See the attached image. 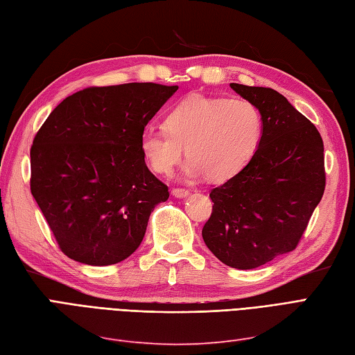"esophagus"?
Instances as JSON below:
<instances>
[{
    "instance_id": "obj_1",
    "label": "esophagus",
    "mask_w": 355,
    "mask_h": 355,
    "mask_svg": "<svg viewBox=\"0 0 355 355\" xmlns=\"http://www.w3.org/2000/svg\"><path fill=\"white\" fill-rule=\"evenodd\" d=\"M171 194L175 196L176 198H185V197L189 196V191H188V189H184V188H175V189H171Z\"/></svg>"
}]
</instances>
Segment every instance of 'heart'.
<instances>
[{
  "mask_svg": "<svg viewBox=\"0 0 355 355\" xmlns=\"http://www.w3.org/2000/svg\"><path fill=\"white\" fill-rule=\"evenodd\" d=\"M164 129H146L140 137V150L155 173L170 176L185 149V176L206 173L212 182H224L253 159L262 141L263 120L250 101L193 94L167 112Z\"/></svg>",
  "mask_w": 355,
  "mask_h": 355,
  "instance_id": "1",
  "label": "heart"
}]
</instances>
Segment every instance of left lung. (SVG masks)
<instances>
[{"label":"left lung","instance_id":"obj_1","mask_svg":"<svg viewBox=\"0 0 355 355\" xmlns=\"http://www.w3.org/2000/svg\"><path fill=\"white\" fill-rule=\"evenodd\" d=\"M230 87L261 111L263 135L248 166L211 191L202 236L223 263L253 270L298 245L325 189L324 143L279 92Z\"/></svg>","mask_w":355,"mask_h":355}]
</instances>
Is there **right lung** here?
Returning a JSON list of instances; mask_svg holds the SVG:
<instances>
[{
  "mask_svg": "<svg viewBox=\"0 0 355 355\" xmlns=\"http://www.w3.org/2000/svg\"><path fill=\"white\" fill-rule=\"evenodd\" d=\"M178 85L89 87L51 112L31 146V194L62 252L93 266L131 256L168 188L144 162L140 137Z\"/></svg>",
  "mask_w": 355,
  "mask_h": 355,
  "instance_id": "add662e5",
  "label": "right lung"
}]
</instances>
